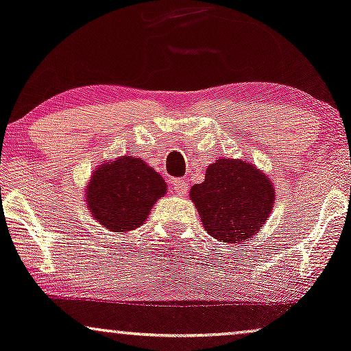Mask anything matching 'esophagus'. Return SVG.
Segmentation results:
<instances>
[{"label": "esophagus", "mask_w": 351, "mask_h": 351, "mask_svg": "<svg viewBox=\"0 0 351 351\" xmlns=\"http://www.w3.org/2000/svg\"><path fill=\"white\" fill-rule=\"evenodd\" d=\"M171 186H173V189H175V193L178 194V196H183V194L188 193V183H186L184 180H181V178L173 180Z\"/></svg>", "instance_id": "1"}]
</instances>
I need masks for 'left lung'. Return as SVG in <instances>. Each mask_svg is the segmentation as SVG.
<instances>
[{
    "label": "left lung",
    "mask_w": 351,
    "mask_h": 351,
    "mask_svg": "<svg viewBox=\"0 0 351 351\" xmlns=\"http://www.w3.org/2000/svg\"><path fill=\"white\" fill-rule=\"evenodd\" d=\"M204 228L221 243H241L261 232L272 212V181L252 163L219 158L189 191Z\"/></svg>",
    "instance_id": "obj_1"
}]
</instances>
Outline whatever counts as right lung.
<instances>
[{
    "label": "right lung",
    "instance_id": "obj_1",
    "mask_svg": "<svg viewBox=\"0 0 351 351\" xmlns=\"http://www.w3.org/2000/svg\"><path fill=\"white\" fill-rule=\"evenodd\" d=\"M165 193V180L154 168L141 158L123 155L92 173L86 202L92 217L108 232L124 233L139 228Z\"/></svg>",
    "mask_w": 351,
    "mask_h": 351
}]
</instances>
